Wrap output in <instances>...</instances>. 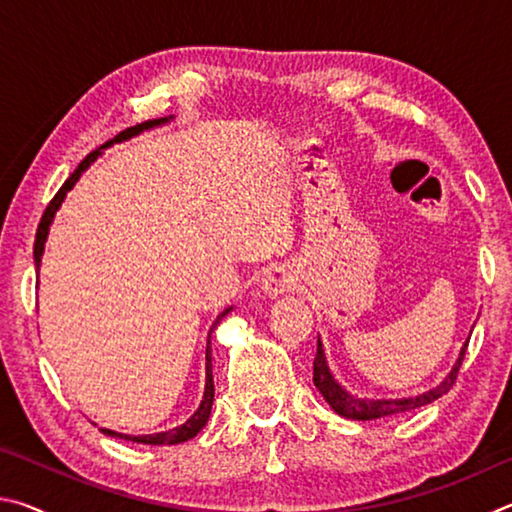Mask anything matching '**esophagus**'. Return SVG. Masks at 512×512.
Instances as JSON below:
<instances>
[{
  "instance_id": "esophagus-1",
  "label": "esophagus",
  "mask_w": 512,
  "mask_h": 512,
  "mask_svg": "<svg viewBox=\"0 0 512 512\" xmlns=\"http://www.w3.org/2000/svg\"><path fill=\"white\" fill-rule=\"evenodd\" d=\"M298 287V277L293 275L287 266L268 268L262 277V291L268 298H277L282 293H289Z\"/></svg>"
}]
</instances>
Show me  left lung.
Segmentation results:
<instances>
[{"label": "left lung", "instance_id": "8db88e82", "mask_svg": "<svg viewBox=\"0 0 512 512\" xmlns=\"http://www.w3.org/2000/svg\"><path fill=\"white\" fill-rule=\"evenodd\" d=\"M467 339L463 343L461 352H458V359L452 366V370L447 372L445 379L440 381L438 386L429 388V391H424L415 397H395V400H372V397H359V395H352L348 388L341 386L336 377L332 375V370H329V363L325 357V350H323V343L318 339V350H316V359H314V384L320 391V395L325 397V402L332 406V409L343 415V418L348 420H377V418H391V415H400L406 411H413V409H420V406H427L433 400H438V397H443L449 388L454 386L456 375H458V368H461L463 357H465V350H467Z\"/></svg>", "mask_w": 512, "mask_h": 512}]
</instances>
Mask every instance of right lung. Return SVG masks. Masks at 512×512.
Returning <instances> with one entry per match:
<instances>
[{"label":"right lung","mask_w":512,"mask_h":512,"mask_svg":"<svg viewBox=\"0 0 512 512\" xmlns=\"http://www.w3.org/2000/svg\"><path fill=\"white\" fill-rule=\"evenodd\" d=\"M173 117H162V119H151V121H144V124H137V126H131L126 128V131H121L115 140L106 142L103 146H99L97 151H92L88 158H85L79 167L74 169L72 176H69L65 180V185L58 189V194L51 198V203L47 205L45 214H42L40 219V225H38V232H36V244H33V259H36V271L40 273V264H42V253H45V244H47V237H49V228L51 223H54V216L56 212L60 210V205H63L67 192H72V187L79 183V178L83 176L85 171L90 169L92 162H97V158H101L103 151L108 149V146L112 144H119V142H126L131 140V137H137L144 131H151V128H158V126H164L169 124ZM232 311V307L223 309L219 316H216V320L210 327V334H207V348H205V391H203V400L201 404H198V409L194 411L192 418H187L180 427H173L169 431H160V433H146V436H131V433H117L112 429H106L103 427L101 431L106 433V436L110 438H121V440H131V443H142V445H178V443H185V440L194 438L198 431H201L207 420H210V413H212V402H214V379H212V332L214 327L221 323V318H225Z\"/></svg>","instance_id":"add662e5"}]
</instances>
